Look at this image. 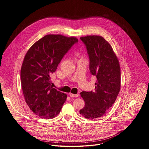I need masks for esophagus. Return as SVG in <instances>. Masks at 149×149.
<instances>
[{
  "label": "esophagus",
  "instance_id": "1",
  "mask_svg": "<svg viewBox=\"0 0 149 149\" xmlns=\"http://www.w3.org/2000/svg\"><path fill=\"white\" fill-rule=\"evenodd\" d=\"M69 95H70V96L71 97H72H72H78V95H79L78 94H72V93H70Z\"/></svg>",
  "mask_w": 149,
  "mask_h": 149
}]
</instances>
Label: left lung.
Masks as SVG:
<instances>
[{
    "label": "left lung",
    "mask_w": 149,
    "mask_h": 149,
    "mask_svg": "<svg viewBox=\"0 0 149 149\" xmlns=\"http://www.w3.org/2000/svg\"><path fill=\"white\" fill-rule=\"evenodd\" d=\"M90 58L91 74L97 77L94 91H82L86 105L79 113L86 118L102 117L115 102L121 87L119 61L111 45L103 37H81Z\"/></svg>",
    "instance_id": "1"
}]
</instances>
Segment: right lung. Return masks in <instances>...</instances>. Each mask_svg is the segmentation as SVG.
Wrapping results in <instances>:
<instances>
[{
  "label": "right lung",
  "instance_id": "add662e5",
  "mask_svg": "<svg viewBox=\"0 0 149 149\" xmlns=\"http://www.w3.org/2000/svg\"><path fill=\"white\" fill-rule=\"evenodd\" d=\"M78 42L75 37L47 35L26 52L20 70L21 86L30 110L42 118L57 116L67 95L53 88L51 75L64 55Z\"/></svg>",
  "mask_w": 149,
  "mask_h": 149
}]
</instances>
